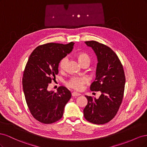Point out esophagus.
Returning a JSON list of instances; mask_svg holds the SVG:
<instances>
[{
    "mask_svg": "<svg viewBox=\"0 0 147 147\" xmlns=\"http://www.w3.org/2000/svg\"><path fill=\"white\" fill-rule=\"evenodd\" d=\"M80 95H81L80 94H79V93H78L77 92H72V97H77V96H80Z\"/></svg>",
    "mask_w": 147,
    "mask_h": 147,
    "instance_id": "1",
    "label": "esophagus"
}]
</instances>
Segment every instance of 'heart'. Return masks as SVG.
<instances>
[{
	"label": "heart",
	"mask_w": 147,
	"mask_h": 147,
	"mask_svg": "<svg viewBox=\"0 0 147 147\" xmlns=\"http://www.w3.org/2000/svg\"><path fill=\"white\" fill-rule=\"evenodd\" d=\"M77 57L79 63L82 65L84 63L90 64V58L88 54L83 52L78 53L77 54ZM68 61L67 57L62 58L59 63V68L63 70ZM88 82V79L85 77H73L67 81L66 84L69 88H71L77 91H81L84 88V85Z\"/></svg>",
	"instance_id": "heart-1"
}]
</instances>
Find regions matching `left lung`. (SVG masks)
Instances as JSON below:
<instances>
[{"instance_id":"8db88e82","label":"left lung","mask_w":147,"mask_h":147,"mask_svg":"<svg viewBox=\"0 0 147 147\" xmlns=\"http://www.w3.org/2000/svg\"><path fill=\"white\" fill-rule=\"evenodd\" d=\"M84 43L93 49L98 60L96 77L90 90L102 94L97 99L85 96L88 104L83 110L84 117L91 123L103 124L115 117L121 104L125 75L121 61L110 47L94 40Z\"/></svg>"}]
</instances>
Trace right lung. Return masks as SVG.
Here are the masks:
<instances>
[{
	"instance_id": "obj_1",
	"label": "right lung",
	"mask_w": 147,
	"mask_h": 147,
	"mask_svg": "<svg viewBox=\"0 0 147 147\" xmlns=\"http://www.w3.org/2000/svg\"><path fill=\"white\" fill-rule=\"evenodd\" d=\"M74 45L70 42L40 45L26 65L23 77L26 101L32 117L42 123L51 124L63 117L64 107L72 96L64 86H59L56 92L49 91L48 86L58 74L59 61L72 51Z\"/></svg>"
}]
</instances>
